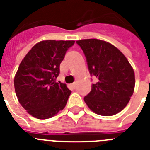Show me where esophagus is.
<instances>
[{
  "label": "esophagus",
  "mask_w": 150,
  "mask_h": 150,
  "mask_svg": "<svg viewBox=\"0 0 150 150\" xmlns=\"http://www.w3.org/2000/svg\"><path fill=\"white\" fill-rule=\"evenodd\" d=\"M70 86L72 89H75V87H76V83H75V82H73L72 84H71Z\"/></svg>",
  "instance_id": "1"
}]
</instances>
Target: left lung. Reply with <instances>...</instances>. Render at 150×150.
<instances>
[{"mask_svg": "<svg viewBox=\"0 0 150 150\" xmlns=\"http://www.w3.org/2000/svg\"><path fill=\"white\" fill-rule=\"evenodd\" d=\"M86 58L96 84L84 100L89 109L102 116H112L126 107L135 89V73L125 56L110 43L96 39L76 41Z\"/></svg>", "mask_w": 150, "mask_h": 150, "instance_id": "8db88e82", "label": "left lung"}]
</instances>
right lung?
I'll use <instances>...</instances> for the list:
<instances>
[{"label":"right lung","instance_id":"add662e5","mask_svg":"<svg viewBox=\"0 0 150 150\" xmlns=\"http://www.w3.org/2000/svg\"><path fill=\"white\" fill-rule=\"evenodd\" d=\"M73 40H44L36 43L20 63L14 85L18 100L34 117L47 119L66 106L71 91L57 82L60 64Z\"/></svg>","mask_w":150,"mask_h":150}]
</instances>
